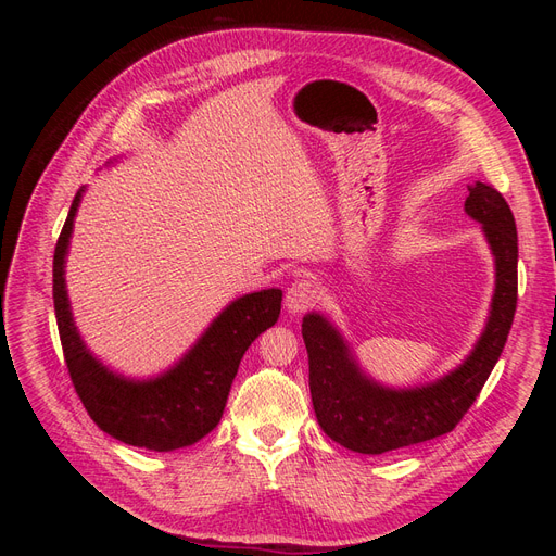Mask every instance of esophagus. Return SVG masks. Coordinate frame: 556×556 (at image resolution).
<instances>
[{
	"label": "esophagus",
	"instance_id": "esophagus-1",
	"mask_svg": "<svg viewBox=\"0 0 556 556\" xmlns=\"http://www.w3.org/2000/svg\"><path fill=\"white\" fill-rule=\"evenodd\" d=\"M317 299H319V285L315 282V278L304 276L294 280L288 288V292H285V308L294 315L306 313L317 304Z\"/></svg>",
	"mask_w": 556,
	"mask_h": 556
}]
</instances>
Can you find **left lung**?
<instances>
[{
  "mask_svg": "<svg viewBox=\"0 0 556 556\" xmlns=\"http://www.w3.org/2000/svg\"><path fill=\"white\" fill-rule=\"evenodd\" d=\"M464 211L482 225L496 264L486 327L470 355L441 380L392 390L368 378L329 319L308 313L301 325L308 350L315 417L331 441L362 454H382L452 431L473 406L508 341L517 308V227L503 194L490 182L468 185Z\"/></svg>",
  "mask_w": 556,
  "mask_h": 556,
  "instance_id": "1",
  "label": "left lung"
}]
</instances>
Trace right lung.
Masks as SVG:
<instances>
[{"instance_id":"1","label":"right lung","mask_w":556,"mask_h":556,"mask_svg":"<svg viewBox=\"0 0 556 556\" xmlns=\"http://www.w3.org/2000/svg\"><path fill=\"white\" fill-rule=\"evenodd\" d=\"M83 190L60 231L53 257V301L66 368L94 425L113 439L155 452L188 447L220 422L233 376L250 343L274 327L282 292L245 294L217 315L201 339L169 371L150 380L117 376L90 355L76 331L64 282V260Z\"/></svg>"}]
</instances>
